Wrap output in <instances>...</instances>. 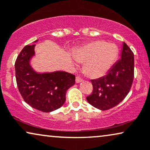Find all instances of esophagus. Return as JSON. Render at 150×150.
<instances>
[{
    "mask_svg": "<svg viewBox=\"0 0 150 150\" xmlns=\"http://www.w3.org/2000/svg\"><path fill=\"white\" fill-rule=\"evenodd\" d=\"M83 81V79H81V77L79 76H77L76 78V83H81Z\"/></svg>",
    "mask_w": 150,
    "mask_h": 150,
    "instance_id": "esophagus-1",
    "label": "esophagus"
}]
</instances>
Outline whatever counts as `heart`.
<instances>
[{
  "mask_svg": "<svg viewBox=\"0 0 150 150\" xmlns=\"http://www.w3.org/2000/svg\"><path fill=\"white\" fill-rule=\"evenodd\" d=\"M118 56V49L114 43L104 40H95L81 47L74 54L75 59L84 63V71L93 79L104 76L112 69Z\"/></svg>",
  "mask_w": 150,
  "mask_h": 150,
  "instance_id": "heart-1",
  "label": "heart"
}]
</instances>
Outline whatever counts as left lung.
Masks as SVG:
<instances>
[{
	"label": "left lung",
	"instance_id": "left-lung-1",
	"mask_svg": "<svg viewBox=\"0 0 150 150\" xmlns=\"http://www.w3.org/2000/svg\"><path fill=\"white\" fill-rule=\"evenodd\" d=\"M134 76V53L123 42L121 58L109 72L100 79L91 80L92 94L86 98L94 108L108 110L120 103L125 98L133 83Z\"/></svg>",
	"mask_w": 150,
	"mask_h": 150
}]
</instances>
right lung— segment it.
<instances>
[{"label":"right lung","instance_id":"right-lung-1","mask_svg":"<svg viewBox=\"0 0 150 150\" xmlns=\"http://www.w3.org/2000/svg\"><path fill=\"white\" fill-rule=\"evenodd\" d=\"M37 40L34 42H36ZM35 44L26 45L15 62L16 80L23 100L33 108L50 112L65 102L66 92L75 83V76L66 71L38 74L30 65Z\"/></svg>","mask_w":150,"mask_h":150}]
</instances>
